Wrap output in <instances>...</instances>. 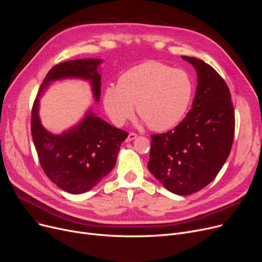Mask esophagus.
I'll list each match as a JSON object with an SVG mask.
<instances>
[{
	"mask_svg": "<svg viewBox=\"0 0 262 262\" xmlns=\"http://www.w3.org/2000/svg\"><path fill=\"white\" fill-rule=\"evenodd\" d=\"M136 137H137V135L135 133H129L128 136H127V138H126V142H129V141L134 140Z\"/></svg>",
	"mask_w": 262,
	"mask_h": 262,
	"instance_id": "esophagus-1",
	"label": "esophagus"
}]
</instances>
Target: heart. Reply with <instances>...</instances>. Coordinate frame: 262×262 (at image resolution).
<instances>
[{"instance_id": "obj_1", "label": "heart", "mask_w": 262, "mask_h": 262, "mask_svg": "<svg viewBox=\"0 0 262 262\" xmlns=\"http://www.w3.org/2000/svg\"><path fill=\"white\" fill-rule=\"evenodd\" d=\"M193 84L182 69L158 61H146L124 72L117 87H108L104 93V107L117 125L137 114L153 130L173 128L188 112Z\"/></svg>"}]
</instances>
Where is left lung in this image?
<instances>
[{
	"label": "left lung",
	"mask_w": 262,
	"mask_h": 262,
	"mask_svg": "<svg viewBox=\"0 0 262 262\" xmlns=\"http://www.w3.org/2000/svg\"><path fill=\"white\" fill-rule=\"evenodd\" d=\"M182 58L198 73L192 108L174 129L150 136L147 168L172 193L189 195L210 184L228 158L235 110L226 82L211 66Z\"/></svg>",
	"instance_id": "obj_1"
}]
</instances>
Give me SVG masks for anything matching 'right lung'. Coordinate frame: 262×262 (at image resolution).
Listing matches in <instances>:
<instances>
[{"instance_id": "right-lung-1", "label": "right lung", "mask_w": 262, "mask_h": 262, "mask_svg": "<svg viewBox=\"0 0 262 262\" xmlns=\"http://www.w3.org/2000/svg\"><path fill=\"white\" fill-rule=\"evenodd\" d=\"M101 63V59L88 58L54 66L41 84L32 109L31 130L41 168L51 182L72 194L85 193L114 169L121 143L128 134L89 110L77 125L54 135L40 122L39 98L52 81L80 78L89 80L94 99L99 102Z\"/></svg>"}]
</instances>
